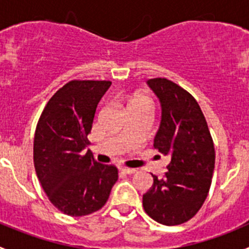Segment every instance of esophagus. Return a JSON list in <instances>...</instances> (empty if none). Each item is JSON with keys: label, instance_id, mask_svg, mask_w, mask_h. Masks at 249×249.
<instances>
[{"label": "esophagus", "instance_id": "1", "mask_svg": "<svg viewBox=\"0 0 249 249\" xmlns=\"http://www.w3.org/2000/svg\"><path fill=\"white\" fill-rule=\"evenodd\" d=\"M120 171H122L123 173H125V175H132V173L136 172V170L129 169V167H122V169H120Z\"/></svg>", "mask_w": 249, "mask_h": 249}]
</instances>
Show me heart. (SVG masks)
Returning a JSON list of instances; mask_svg holds the SVG:
<instances>
[{
    "mask_svg": "<svg viewBox=\"0 0 249 249\" xmlns=\"http://www.w3.org/2000/svg\"><path fill=\"white\" fill-rule=\"evenodd\" d=\"M130 106H150V102L145 97H137L130 102Z\"/></svg>",
    "mask_w": 249,
    "mask_h": 249,
    "instance_id": "1",
    "label": "heart"
}]
</instances>
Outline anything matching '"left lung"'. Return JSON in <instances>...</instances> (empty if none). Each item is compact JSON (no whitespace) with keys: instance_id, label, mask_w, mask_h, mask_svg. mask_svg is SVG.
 Instances as JSON below:
<instances>
[{"instance_id":"obj_1","label":"left lung","mask_w":249,"mask_h":249,"mask_svg":"<svg viewBox=\"0 0 249 249\" xmlns=\"http://www.w3.org/2000/svg\"><path fill=\"white\" fill-rule=\"evenodd\" d=\"M161 108L154 148L171 159L162 179L143 195V208L164 225L188 222L207 197L214 170V145L196 100L166 78L148 79Z\"/></svg>"}]
</instances>
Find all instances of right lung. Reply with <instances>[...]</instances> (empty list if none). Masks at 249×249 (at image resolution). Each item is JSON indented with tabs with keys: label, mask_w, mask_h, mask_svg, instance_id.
I'll return each instance as SVG.
<instances>
[{
	"label": "right lung",
	"mask_w": 249,
	"mask_h": 249,
	"mask_svg": "<svg viewBox=\"0 0 249 249\" xmlns=\"http://www.w3.org/2000/svg\"><path fill=\"white\" fill-rule=\"evenodd\" d=\"M110 84L71 80L53 95L37 124L35 170L48 199L67 215L102 208L118 179L117 167L97 162L90 150L83 153L97 105Z\"/></svg>",
	"instance_id": "1"
}]
</instances>
